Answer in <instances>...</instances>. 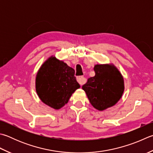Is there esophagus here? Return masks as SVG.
Masks as SVG:
<instances>
[{
    "label": "esophagus",
    "instance_id": "obj_1",
    "mask_svg": "<svg viewBox=\"0 0 153 153\" xmlns=\"http://www.w3.org/2000/svg\"><path fill=\"white\" fill-rule=\"evenodd\" d=\"M77 81L78 82L80 85H83V83L85 82V79L83 76H77Z\"/></svg>",
    "mask_w": 153,
    "mask_h": 153
}]
</instances>
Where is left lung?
<instances>
[{"mask_svg":"<svg viewBox=\"0 0 153 153\" xmlns=\"http://www.w3.org/2000/svg\"><path fill=\"white\" fill-rule=\"evenodd\" d=\"M94 77L82 86L89 102L99 111H103L118 102L123 94L124 79L113 64H97Z\"/></svg>","mask_w":153,"mask_h":153,"instance_id":"1","label":"left lung"}]
</instances>
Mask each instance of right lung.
Masks as SVG:
<instances>
[{"label":"right lung","mask_w":153,"mask_h":153,"mask_svg":"<svg viewBox=\"0 0 153 153\" xmlns=\"http://www.w3.org/2000/svg\"><path fill=\"white\" fill-rule=\"evenodd\" d=\"M72 68L51 56L39 69L36 77V91L44 103L54 109L66 104L80 85Z\"/></svg>","instance_id":"1"}]
</instances>
